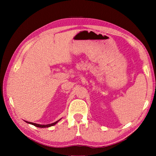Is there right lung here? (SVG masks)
I'll list each match as a JSON object with an SVG mask.
<instances>
[{
	"mask_svg": "<svg viewBox=\"0 0 156 156\" xmlns=\"http://www.w3.org/2000/svg\"><path fill=\"white\" fill-rule=\"evenodd\" d=\"M62 118H60V120H57L56 122H54V123H51V124H48V125H39V124H36V123H34V122H27V121H25V122H26L27 123H28V124H30V125H34V126H36V127H40V128H47V127H49V126H54V125H56V123H58L59 122V121L61 120Z\"/></svg>",
	"mask_w": 156,
	"mask_h": 156,
	"instance_id": "obj_1",
	"label": "right lung"
}]
</instances>
